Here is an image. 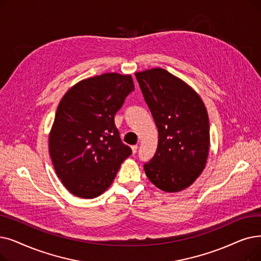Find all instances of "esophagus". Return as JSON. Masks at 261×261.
<instances>
[{
    "mask_svg": "<svg viewBox=\"0 0 261 261\" xmlns=\"http://www.w3.org/2000/svg\"><path fill=\"white\" fill-rule=\"evenodd\" d=\"M138 148H139L138 145H134V146H132V147H131V149H132V152H133V154L137 153V151H138Z\"/></svg>",
    "mask_w": 261,
    "mask_h": 261,
    "instance_id": "obj_1",
    "label": "esophagus"
}]
</instances>
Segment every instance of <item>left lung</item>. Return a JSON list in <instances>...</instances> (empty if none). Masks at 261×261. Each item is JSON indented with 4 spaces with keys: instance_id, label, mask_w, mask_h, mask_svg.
<instances>
[{
    "instance_id": "obj_1",
    "label": "left lung",
    "mask_w": 261,
    "mask_h": 261,
    "mask_svg": "<svg viewBox=\"0 0 261 261\" xmlns=\"http://www.w3.org/2000/svg\"><path fill=\"white\" fill-rule=\"evenodd\" d=\"M158 128V148L144 164L160 190L190 187L206 166L210 146L208 113L195 90L162 68L135 73Z\"/></svg>"
}]
</instances>
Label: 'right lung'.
Instances as JSON below:
<instances>
[{
    "mask_svg": "<svg viewBox=\"0 0 261 261\" xmlns=\"http://www.w3.org/2000/svg\"><path fill=\"white\" fill-rule=\"evenodd\" d=\"M134 90L130 74L103 73L73 85L62 98L49 135V151L65 188L81 198H95L112 185L132 153L114 116Z\"/></svg>",
    "mask_w": 261,
    "mask_h": 261,
    "instance_id": "add662e5",
    "label": "right lung"
}]
</instances>
